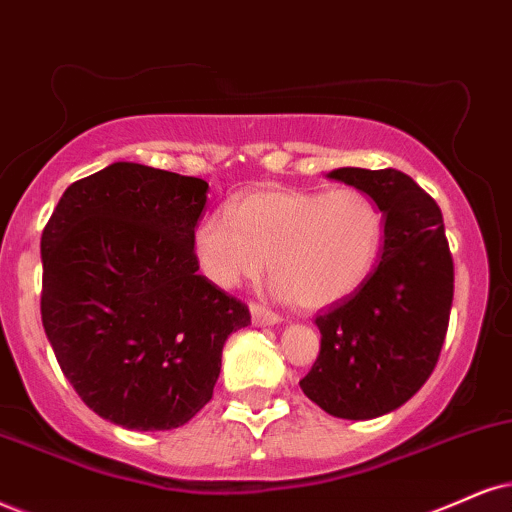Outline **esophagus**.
Listing matches in <instances>:
<instances>
[{"label": "esophagus", "mask_w": 512, "mask_h": 512, "mask_svg": "<svg viewBox=\"0 0 512 512\" xmlns=\"http://www.w3.org/2000/svg\"><path fill=\"white\" fill-rule=\"evenodd\" d=\"M249 311H251V323H254L256 327H268V325L280 323V315L268 311V308L261 304H251Z\"/></svg>", "instance_id": "esophagus-1"}]
</instances>
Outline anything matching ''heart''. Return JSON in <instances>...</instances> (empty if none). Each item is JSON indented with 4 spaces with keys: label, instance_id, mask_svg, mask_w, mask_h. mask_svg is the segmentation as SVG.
I'll return each mask as SVG.
<instances>
[{
    "label": "heart",
    "instance_id": "b5f03b06",
    "mask_svg": "<svg viewBox=\"0 0 512 512\" xmlns=\"http://www.w3.org/2000/svg\"><path fill=\"white\" fill-rule=\"evenodd\" d=\"M384 218L363 189L261 187L194 227L192 251L208 282L235 289L268 268L273 292L304 311H325L370 280Z\"/></svg>",
    "mask_w": 512,
    "mask_h": 512
}]
</instances>
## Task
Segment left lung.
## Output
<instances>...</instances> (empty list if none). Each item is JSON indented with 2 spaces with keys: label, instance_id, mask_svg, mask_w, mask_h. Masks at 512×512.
Wrapping results in <instances>:
<instances>
[{
  "label": "left lung",
  "instance_id": "obj_1",
  "mask_svg": "<svg viewBox=\"0 0 512 512\" xmlns=\"http://www.w3.org/2000/svg\"><path fill=\"white\" fill-rule=\"evenodd\" d=\"M384 218L380 266L351 299L315 318L318 361L301 389L325 413L372 420L403 406L432 375L449 330L453 261L444 218L401 170L337 168Z\"/></svg>",
  "mask_w": 512,
  "mask_h": 512
}]
</instances>
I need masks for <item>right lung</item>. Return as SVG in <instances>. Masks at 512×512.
<instances>
[{
	"label": "right lung",
	"instance_id": "obj_1",
	"mask_svg": "<svg viewBox=\"0 0 512 512\" xmlns=\"http://www.w3.org/2000/svg\"><path fill=\"white\" fill-rule=\"evenodd\" d=\"M208 182L118 161L73 182L42 232V325L66 380L125 430L185 425L211 401L249 308L199 275Z\"/></svg>",
	"mask_w": 512,
	"mask_h": 512
}]
</instances>
